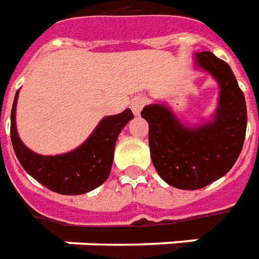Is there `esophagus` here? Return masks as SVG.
Returning a JSON list of instances; mask_svg holds the SVG:
<instances>
[{
  "label": "esophagus",
  "mask_w": 259,
  "mask_h": 259,
  "mask_svg": "<svg viewBox=\"0 0 259 259\" xmlns=\"http://www.w3.org/2000/svg\"><path fill=\"white\" fill-rule=\"evenodd\" d=\"M145 104H146V99L141 96H137L135 99L131 100V103H130V107L133 110V113L135 115H139V113L142 111V109L145 107Z\"/></svg>",
  "instance_id": "1"
}]
</instances>
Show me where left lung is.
I'll use <instances>...</instances> for the list:
<instances>
[{
    "mask_svg": "<svg viewBox=\"0 0 259 259\" xmlns=\"http://www.w3.org/2000/svg\"><path fill=\"white\" fill-rule=\"evenodd\" d=\"M195 62L221 88L213 120L187 126L166 104L157 103L141 113L149 124L150 157L156 171L180 190H199L223 177L238 159L247 130L244 93L229 64L209 51L197 53Z\"/></svg>",
    "mask_w": 259,
    "mask_h": 259,
    "instance_id": "left-lung-1",
    "label": "left lung"
}]
</instances>
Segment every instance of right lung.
I'll return each instance as SVG.
<instances>
[{
  "instance_id": "obj_1",
  "label": "right lung",
  "mask_w": 259,
  "mask_h": 259,
  "mask_svg": "<svg viewBox=\"0 0 259 259\" xmlns=\"http://www.w3.org/2000/svg\"><path fill=\"white\" fill-rule=\"evenodd\" d=\"M16 92L11 111V141L22 167L49 190L62 195H79L97 188L107 180L113 166L115 142L121 130L133 120L130 109L104 117L79 148L64 155L43 156L27 149L15 124Z\"/></svg>"
}]
</instances>
